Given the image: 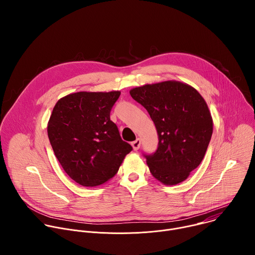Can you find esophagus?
Masks as SVG:
<instances>
[{
  "label": "esophagus",
  "mask_w": 255,
  "mask_h": 255,
  "mask_svg": "<svg viewBox=\"0 0 255 255\" xmlns=\"http://www.w3.org/2000/svg\"><path fill=\"white\" fill-rule=\"evenodd\" d=\"M140 144H141V140H140L139 138H137L135 141H133V142L131 143V145H132V147H133L134 150H138V149H139Z\"/></svg>",
  "instance_id": "34e87169"
}]
</instances>
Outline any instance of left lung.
<instances>
[{
  "label": "left lung",
  "instance_id": "8db88e82",
  "mask_svg": "<svg viewBox=\"0 0 255 255\" xmlns=\"http://www.w3.org/2000/svg\"><path fill=\"white\" fill-rule=\"evenodd\" d=\"M130 95L146 109L157 130L156 151L144 154L151 174L166 186L186 180L202 162L213 133L204 98L176 81L134 88Z\"/></svg>",
  "mask_w": 255,
  "mask_h": 255
}]
</instances>
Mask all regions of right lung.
<instances>
[{
	"mask_svg": "<svg viewBox=\"0 0 255 255\" xmlns=\"http://www.w3.org/2000/svg\"><path fill=\"white\" fill-rule=\"evenodd\" d=\"M120 94L74 93L58 100L53 108L47 126L50 144L64 171L81 186L106 183L132 150L110 120Z\"/></svg>",
	"mask_w": 255,
	"mask_h": 255,
	"instance_id": "1",
	"label": "right lung"
}]
</instances>
